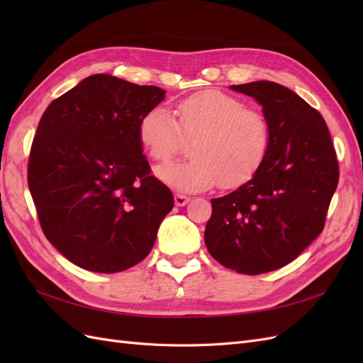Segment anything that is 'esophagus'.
Returning a JSON list of instances; mask_svg holds the SVG:
<instances>
[{
	"label": "esophagus",
	"instance_id": "1",
	"mask_svg": "<svg viewBox=\"0 0 363 363\" xmlns=\"http://www.w3.org/2000/svg\"><path fill=\"white\" fill-rule=\"evenodd\" d=\"M189 196H186V195H182V194H175L174 195V201H175V206H179V207H183V206H186L189 203Z\"/></svg>",
	"mask_w": 363,
	"mask_h": 363
}]
</instances>
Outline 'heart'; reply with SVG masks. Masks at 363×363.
Instances as JSON below:
<instances>
[{"label":"heart","instance_id":"1","mask_svg":"<svg viewBox=\"0 0 363 363\" xmlns=\"http://www.w3.org/2000/svg\"><path fill=\"white\" fill-rule=\"evenodd\" d=\"M179 121L162 106L139 121V140L151 159L168 162L192 140L188 162L163 164L156 175L180 192H200L216 184L232 189L247 183L267 159L271 128L267 116L221 91L184 98L175 108Z\"/></svg>","mask_w":363,"mask_h":363}]
</instances>
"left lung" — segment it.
Returning a JSON list of instances; mask_svg holds the SVG:
<instances>
[{
  "mask_svg": "<svg viewBox=\"0 0 363 363\" xmlns=\"http://www.w3.org/2000/svg\"><path fill=\"white\" fill-rule=\"evenodd\" d=\"M230 89L262 106L271 142L250 182L212 200L204 242L225 268L256 276L288 265L323 232L339 168L324 118L294 91L267 80Z\"/></svg>",
  "mask_w": 363,
  "mask_h": 363,
  "instance_id": "obj_1",
  "label": "left lung"
}]
</instances>
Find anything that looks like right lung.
I'll use <instances>...</instances> for the list:
<instances>
[{
  "mask_svg": "<svg viewBox=\"0 0 363 363\" xmlns=\"http://www.w3.org/2000/svg\"><path fill=\"white\" fill-rule=\"evenodd\" d=\"M164 94L95 74L43 112L30 151L28 188L43 233L74 265L119 272L155 245L174 196L150 174L139 121Z\"/></svg>",
  "mask_w": 363,
  "mask_h": 363,
  "instance_id": "1",
  "label": "right lung"
}]
</instances>
